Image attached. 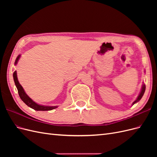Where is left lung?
Instances as JSON below:
<instances>
[{
    "label": "left lung",
    "instance_id": "left-lung-1",
    "mask_svg": "<svg viewBox=\"0 0 157 157\" xmlns=\"http://www.w3.org/2000/svg\"><path fill=\"white\" fill-rule=\"evenodd\" d=\"M145 85L144 84H143V86H142L141 90V92H140V95L138 96V97H137V98L136 99V100H135L134 102H133V103H132V105H134V104H135L136 103L138 102V101L140 100V99H141V98L143 97L144 94V93H145Z\"/></svg>",
    "mask_w": 157,
    "mask_h": 157
}]
</instances>
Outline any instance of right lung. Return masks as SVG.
<instances>
[{
	"label": "right lung",
	"instance_id": "right-lung-1",
	"mask_svg": "<svg viewBox=\"0 0 157 157\" xmlns=\"http://www.w3.org/2000/svg\"><path fill=\"white\" fill-rule=\"evenodd\" d=\"M20 58V55H19L15 61V65L17 64V61ZM13 80L14 82H15V84L16 86V88L17 89L19 96H20V98L21 100L24 102L27 106H29V107L32 108L34 109V110L36 111H50L52 110V109H54L58 107V106H44V105H40L35 103V101H33L32 99L27 96L26 93L25 92L24 90H23V87L21 86V85L19 83V81L17 80V73L16 71H14L13 74Z\"/></svg>",
	"mask_w": 157,
	"mask_h": 157
}]
</instances>
